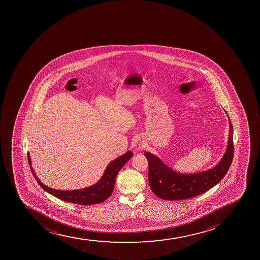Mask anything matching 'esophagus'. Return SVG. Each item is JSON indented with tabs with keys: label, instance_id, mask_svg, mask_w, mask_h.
<instances>
[{
	"label": "esophagus",
	"instance_id": "1",
	"mask_svg": "<svg viewBox=\"0 0 260 260\" xmlns=\"http://www.w3.org/2000/svg\"><path fill=\"white\" fill-rule=\"evenodd\" d=\"M134 147L137 150H142L146 147V144H145V142L142 140L137 139L135 141Z\"/></svg>",
	"mask_w": 260,
	"mask_h": 260
}]
</instances>
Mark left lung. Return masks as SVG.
<instances>
[{
    "instance_id": "left-lung-1",
    "label": "left lung",
    "mask_w": 260,
    "mask_h": 260,
    "mask_svg": "<svg viewBox=\"0 0 260 260\" xmlns=\"http://www.w3.org/2000/svg\"><path fill=\"white\" fill-rule=\"evenodd\" d=\"M224 112L227 113L226 111ZM229 122L226 151L219 164L210 170L194 174H180L170 169L157 156L145 152L148 161V182L152 192L162 200H185L203 194L217 185L226 175L234 156L233 126L230 118Z\"/></svg>"
}]
</instances>
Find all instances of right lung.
<instances>
[{
  "mask_svg": "<svg viewBox=\"0 0 260 260\" xmlns=\"http://www.w3.org/2000/svg\"><path fill=\"white\" fill-rule=\"evenodd\" d=\"M132 156H133L132 152L128 151L120 157H117L108 165V167L106 168L103 176L98 183H95V185H91L90 187L74 190H55L43 185L34 172L33 168L31 167L30 157L28 153V161L30 166L31 172L42 189H44L47 192L65 202L87 206L103 203L110 197L113 192L118 173L123 165L132 158Z\"/></svg>",
  "mask_w": 260,
  "mask_h": 260,
  "instance_id": "add662e5",
  "label": "right lung"
}]
</instances>
